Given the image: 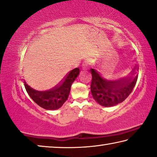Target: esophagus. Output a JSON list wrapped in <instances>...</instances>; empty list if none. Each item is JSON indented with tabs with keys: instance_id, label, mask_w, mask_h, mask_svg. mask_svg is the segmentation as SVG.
<instances>
[{
	"instance_id": "esophagus-1",
	"label": "esophagus",
	"mask_w": 157,
	"mask_h": 157,
	"mask_svg": "<svg viewBox=\"0 0 157 157\" xmlns=\"http://www.w3.org/2000/svg\"><path fill=\"white\" fill-rule=\"evenodd\" d=\"M82 68L84 70H87L88 68V66H87V61H85L82 64Z\"/></svg>"
}]
</instances>
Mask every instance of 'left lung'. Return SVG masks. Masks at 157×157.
I'll use <instances>...</instances> for the list:
<instances>
[{
  "mask_svg": "<svg viewBox=\"0 0 157 157\" xmlns=\"http://www.w3.org/2000/svg\"><path fill=\"white\" fill-rule=\"evenodd\" d=\"M90 90L97 102L103 107H113L127 98L133 90L138 78L139 67L136 65L130 73L124 78L112 79L91 69Z\"/></svg>",
  "mask_w": 157,
  "mask_h": 157,
  "instance_id": "obj_1",
  "label": "left lung"
}]
</instances>
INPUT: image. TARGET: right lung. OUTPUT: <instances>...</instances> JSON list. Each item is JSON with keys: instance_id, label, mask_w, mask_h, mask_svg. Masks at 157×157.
Returning <instances> with one entry per match:
<instances>
[{"instance_id": "right-lung-1", "label": "right lung", "mask_w": 157, "mask_h": 157, "mask_svg": "<svg viewBox=\"0 0 157 157\" xmlns=\"http://www.w3.org/2000/svg\"><path fill=\"white\" fill-rule=\"evenodd\" d=\"M79 73V68H75L56 85L45 90L30 85L25 80H24V85L28 94L37 105L43 109L55 110L61 107L67 100L72 84Z\"/></svg>"}]
</instances>
